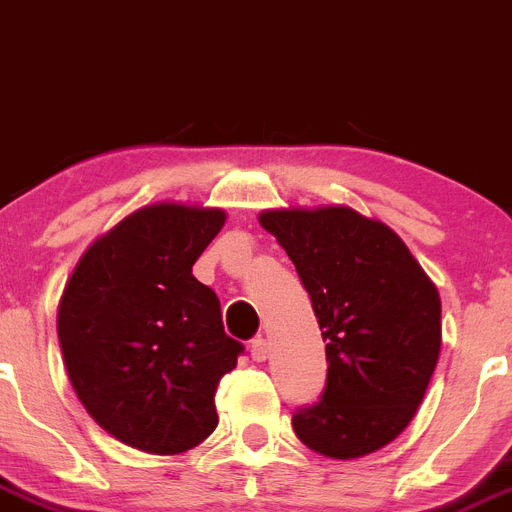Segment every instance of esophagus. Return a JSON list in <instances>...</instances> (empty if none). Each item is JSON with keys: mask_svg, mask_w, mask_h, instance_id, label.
<instances>
[{"mask_svg": "<svg viewBox=\"0 0 512 512\" xmlns=\"http://www.w3.org/2000/svg\"><path fill=\"white\" fill-rule=\"evenodd\" d=\"M250 355H252V361L262 363V361H268V355H270V345L268 340H262V337H255L250 345Z\"/></svg>", "mask_w": 512, "mask_h": 512, "instance_id": "34e87169", "label": "esophagus"}]
</instances>
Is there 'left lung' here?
<instances>
[{
  "instance_id": "1",
  "label": "left lung",
  "mask_w": 512,
  "mask_h": 512,
  "mask_svg": "<svg viewBox=\"0 0 512 512\" xmlns=\"http://www.w3.org/2000/svg\"><path fill=\"white\" fill-rule=\"evenodd\" d=\"M309 293L327 386L293 415L299 441L361 459L402 433L441 353V296L394 229L350 206L268 208L257 216Z\"/></svg>"
}]
</instances>
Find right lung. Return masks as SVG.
<instances>
[{"label": "right lung", "mask_w": 512, "mask_h": 512, "mask_svg": "<svg viewBox=\"0 0 512 512\" xmlns=\"http://www.w3.org/2000/svg\"><path fill=\"white\" fill-rule=\"evenodd\" d=\"M226 221L224 208L151 203L100 234L59 301L61 353L92 420L115 441L175 456L219 425L216 389L242 342L221 322L195 260Z\"/></svg>", "instance_id": "right-lung-1"}]
</instances>
